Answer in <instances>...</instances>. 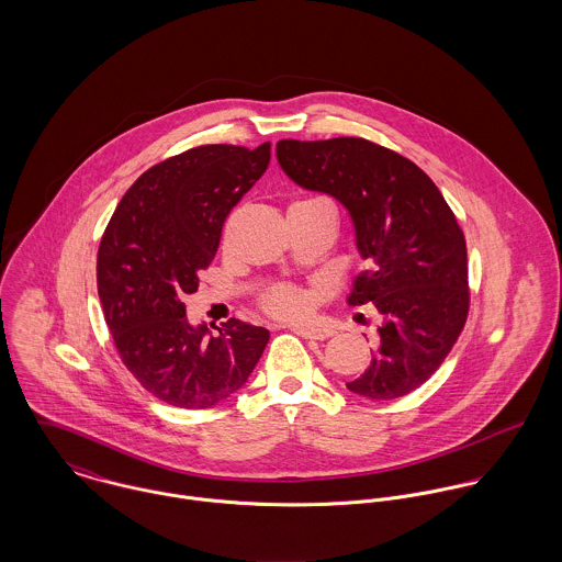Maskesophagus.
Instances as JSON below:
<instances>
[{
    "label": "esophagus",
    "instance_id": "1",
    "mask_svg": "<svg viewBox=\"0 0 562 562\" xmlns=\"http://www.w3.org/2000/svg\"><path fill=\"white\" fill-rule=\"evenodd\" d=\"M292 330L307 339H326L335 333L333 326H326V324H296Z\"/></svg>",
    "mask_w": 562,
    "mask_h": 562
}]
</instances>
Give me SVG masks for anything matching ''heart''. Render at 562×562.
<instances>
[{
	"label": "heart",
	"instance_id": "b5f03b06",
	"mask_svg": "<svg viewBox=\"0 0 562 562\" xmlns=\"http://www.w3.org/2000/svg\"><path fill=\"white\" fill-rule=\"evenodd\" d=\"M326 199L322 196H310L294 205H310V203H322ZM259 310L272 318L290 321L301 318L312 310V292L296 285V283H277L259 299Z\"/></svg>",
	"mask_w": 562,
	"mask_h": 562
}]
</instances>
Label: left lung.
<instances>
[{
  "mask_svg": "<svg viewBox=\"0 0 562 562\" xmlns=\"http://www.w3.org/2000/svg\"><path fill=\"white\" fill-rule=\"evenodd\" d=\"M277 158L299 186L348 210L370 259L348 303H372L381 324L368 370L346 387L370 401L415 392L443 363L470 314L468 246L454 212L417 164L366 138H288Z\"/></svg>",
  "mask_w": 562,
  "mask_h": 562,
  "instance_id": "obj_1",
  "label": "left lung"
}]
</instances>
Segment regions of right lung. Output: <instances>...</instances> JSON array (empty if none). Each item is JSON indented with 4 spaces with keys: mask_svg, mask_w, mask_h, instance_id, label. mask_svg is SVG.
I'll return each instance as SVG.
<instances>
[{
    "mask_svg": "<svg viewBox=\"0 0 562 562\" xmlns=\"http://www.w3.org/2000/svg\"><path fill=\"white\" fill-rule=\"evenodd\" d=\"M257 149L203 145L145 170L116 205L97 252V290L116 352L158 401L210 408L234 396L270 333L238 318L216 335L186 321V294L210 268L223 225L266 172Z\"/></svg>",
    "mask_w": 562,
    "mask_h": 562,
    "instance_id": "right-lung-1",
    "label": "right lung"
}]
</instances>
